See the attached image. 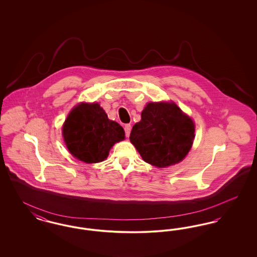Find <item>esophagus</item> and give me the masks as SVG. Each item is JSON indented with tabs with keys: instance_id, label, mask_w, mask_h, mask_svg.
Here are the masks:
<instances>
[{
	"instance_id": "34e87169",
	"label": "esophagus",
	"mask_w": 257,
	"mask_h": 257,
	"mask_svg": "<svg viewBox=\"0 0 257 257\" xmlns=\"http://www.w3.org/2000/svg\"><path fill=\"white\" fill-rule=\"evenodd\" d=\"M124 131H125L126 137H129L130 132H131V125H130V124H125V126H124Z\"/></svg>"
}]
</instances>
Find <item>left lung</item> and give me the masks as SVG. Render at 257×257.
Instances as JSON below:
<instances>
[{"instance_id": "1", "label": "left lung", "mask_w": 257, "mask_h": 257, "mask_svg": "<svg viewBox=\"0 0 257 257\" xmlns=\"http://www.w3.org/2000/svg\"><path fill=\"white\" fill-rule=\"evenodd\" d=\"M194 138L195 124L174 103L147 104L130 134L144 161L158 168L182 161Z\"/></svg>"}]
</instances>
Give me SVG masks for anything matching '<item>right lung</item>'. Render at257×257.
Returning <instances> with one entry per match:
<instances>
[{
	"label": "right lung",
	"instance_id": "add662e5",
	"mask_svg": "<svg viewBox=\"0 0 257 257\" xmlns=\"http://www.w3.org/2000/svg\"><path fill=\"white\" fill-rule=\"evenodd\" d=\"M62 135L74 157L90 164L106 159L110 147L124 140L125 133L98 104L82 103L68 114Z\"/></svg>",
	"mask_w": 257,
	"mask_h": 257
}]
</instances>
